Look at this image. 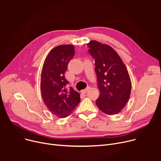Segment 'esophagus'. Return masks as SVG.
Segmentation results:
<instances>
[{"mask_svg":"<svg viewBox=\"0 0 161 161\" xmlns=\"http://www.w3.org/2000/svg\"><path fill=\"white\" fill-rule=\"evenodd\" d=\"M88 89H89V87H87V89H86L81 90V92H82V93H83V94H86V92H87V91H88Z\"/></svg>","mask_w":161,"mask_h":161,"instance_id":"obj_1","label":"esophagus"}]
</instances>
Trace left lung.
Returning <instances> with one entry per match:
<instances>
[{"mask_svg": "<svg viewBox=\"0 0 161 161\" xmlns=\"http://www.w3.org/2000/svg\"><path fill=\"white\" fill-rule=\"evenodd\" d=\"M87 45L95 59L100 95L96 104L101 112L112 115L119 113L127 103L131 92V80L122 59L109 45L91 40Z\"/></svg>", "mask_w": 161, "mask_h": 161, "instance_id": "obj_1", "label": "left lung"}]
</instances>
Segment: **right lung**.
I'll list each match as a JSON object with an SVG mask.
<instances>
[{"instance_id":"1","label":"right lung","mask_w":161,"mask_h":161,"mask_svg":"<svg viewBox=\"0 0 161 161\" xmlns=\"http://www.w3.org/2000/svg\"><path fill=\"white\" fill-rule=\"evenodd\" d=\"M75 54L72 45L58 46L47 55L40 75V92L49 110L58 117L70 115L80 102V95L72 87L68 91L69 81L64 77L68 64Z\"/></svg>"}]
</instances>
